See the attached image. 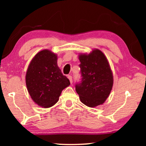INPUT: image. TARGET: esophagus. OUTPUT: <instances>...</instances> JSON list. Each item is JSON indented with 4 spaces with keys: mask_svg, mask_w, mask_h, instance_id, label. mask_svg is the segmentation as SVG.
<instances>
[{
    "mask_svg": "<svg viewBox=\"0 0 146 146\" xmlns=\"http://www.w3.org/2000/svg\"><path fill=\"white\" fill-rule=\"evenodd\" d=\"M68 78L69 79V80H70V83L72 84V76L70 75H68Z\"/></svg>",
    "mask_w": 146,
    "mask_h": 146,
    "instance_id": "obj_1",
    "label": "esophagus"
}]
</instances>
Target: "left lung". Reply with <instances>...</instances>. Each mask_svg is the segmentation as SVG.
Segmentation results:
<instances>
[{
    "instance_id": "1",
    "label": "left lung",
    "mask_w": 146,
    "mask_h": 146,
    "mask_svg": "<svg viewBox=\"0 0 146 146\" xmlns=\"http://www.w3.org/2000/svg\"><path fill=\"white\" fill-rule=\"evenodd\" d=\"M81 82L76 91L84 104L94 108L103 104L112 89L113 78L110 66L102 52L94 49L90 54H80Z\"/></svg>"
}]
</instances>
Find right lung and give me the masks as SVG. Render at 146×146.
<instances>
[{"label":"right lung","mask_w":146,"mask_h":146,"mask_svg":"<svg viewBox=\"0 0 146 146\" xmlns=\"http://www.w3.org/2000/svg\"><path fill=\"white\" fill-rule=\"evenodd\" d=\"M56 54L40 51L32 59L26 74V85L31 98L39 106L48 108L58 101L62 91L70 84L57 64Z\"/></svg>","instance_id":"right-lung-1"}]
</instances>
